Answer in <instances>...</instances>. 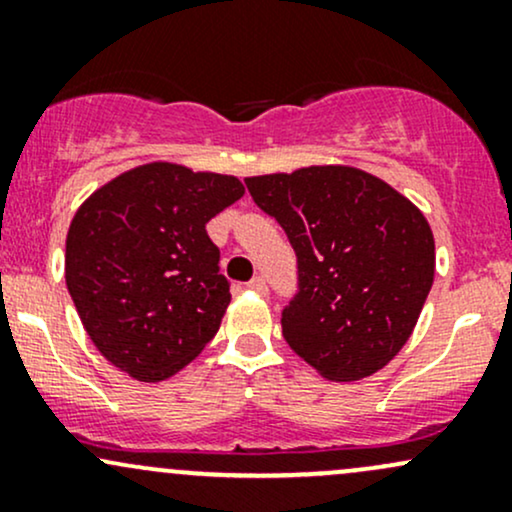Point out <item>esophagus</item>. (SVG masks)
I'll list each match as a JSON object with an SVG mask.
<instances>
[{"label": "esophagus", "instance_id": "obj_1", "mask_svg": "<svg viewBox=\"0 0 512 512\" xmlns=\"http://www.w3.org/2000/svg\"><path fill=\"white\" fill-rule=\"evenodd\" d=\"M248 289L257 291V293H267V291H269V286H267V279H264V276H255V279H250Z\"/></svg>", "mask_w": 512, "mask_h": 512}]
</instances>
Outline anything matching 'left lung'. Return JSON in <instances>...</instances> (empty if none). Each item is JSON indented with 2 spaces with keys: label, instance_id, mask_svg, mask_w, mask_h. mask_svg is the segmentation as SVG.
<instances>
[{
  "label": "left lung",
  "instance_id": "1",
  "mask_svg": "<svg viewBox=\"0 0 512 512\" xmlns=\"http://www.w3.org/2000/svg\"><path fill=\"white\" fill-rule=\"evenodd\" d=\"M245 185L296 252L298 289L281 310L291 349L337 383L387 366L433 286L436 245L424 214L387 182L346 166Z\"/></svg>",
  "mask_w": 512,
  "mask_h": 512
}]
</instances>
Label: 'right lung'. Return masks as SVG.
I'll return each mask as SVG.
<instances>
[{
  "label": "right lung",
  "mask_w": 512,
  "mask_h": 512,
  "mask_svg": "<svg viewBox=\"0 0 512 512\" xmlns=\"http://www.w3.org/2000/svg\"><path fill=\"white\" fill-rule=\"evenodd\" d=\"M243 195L233 175L146 163L81 204L64 276L88 337L113 366L158 383L214 339L231 281L207 223Z\"/></svg>",
  "instance_id": "add662e5"
}]
</instances>
